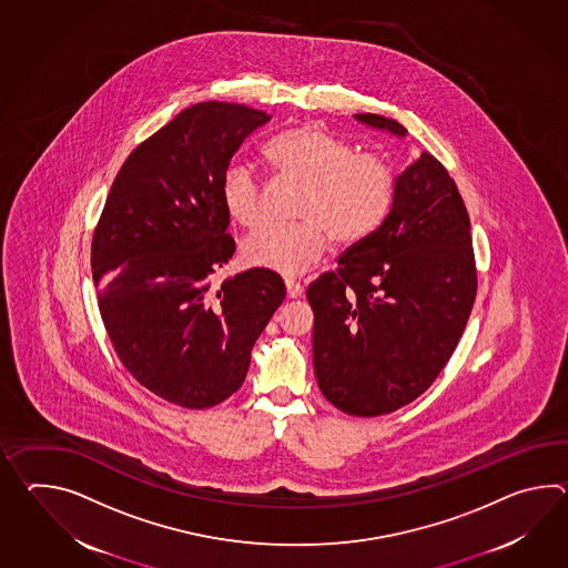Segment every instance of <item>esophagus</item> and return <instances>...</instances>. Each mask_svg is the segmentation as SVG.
Returning a JSON list of instances; mask_svg holds the SVG:
<instances>
[{
	"label": "esophagus",
	"instance_id": "34e87169",
	"mask_svg": "<svg viewBox=\"0 0 568 568\" xmlns=\"http://www.w3.org/2000/svg\"><path fill=\"white\" fill-rule=\"evenodd\" d=\"M285 287H287V297L290 300H297V297H302L303 295V287L297 283V281H285Z\"/></svg>",
	"mask_w": 568,
	"mask_h": 568
}]
</instances>
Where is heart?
I'll use <instances>...</instances> for the list:
<instances>
[{
	"instance_id": "obj_1",
	"label": "heart",
	"mask_w": 568,
	"mask_h": 568,
	"mask_svg": "<svg viewBox=\"0 0 568 568\" xmlns=\"http://www.w3.org/2000/svg\"><path fill=\"white\" fill-rule=\"evenodd\" d=\"M278 179L303 185L295 226H265L244 240L242 256L256 268L300 275L328 251L332 239L353 246L371 239L392 212L395 175L375 154H356L351 142L320 124L278 132L263 149ZM222 205L242 227L263 220V191L246 166L234 164L222 179Z\"/></svg>"
}]
</instances>
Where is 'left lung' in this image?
<instances>
[{
	"label": "left lung",
	"mask_w": 568,
	"mask_h": 568,
	"mask_svg": "<svg viewBox=\"0 0 568 568\" xmlns=\"http://www.w3.org/2000/svg\"><path fill=\"white\" fill-rule=\"evenodd\" d=\"M405 139L399 122L356 114ZM467 207L429 152L395 176L383 226L307 290L320 392L344 414L375 417L412 404L453 356L477 295Z\"/></svg>",
	"instance_id": "left-lung-1"
}]
</instances>
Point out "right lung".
<instances>
[{
	"mask_svg": "<svg viewBox=\"0 0 568 568\" xmlns=\"http://www.w3.org/2000/svg\"><path fill=\"white\" fill-rule=\"evenodd\" d=\"M271 115L202 101L130 152L91 244L101 320L132 377L164 402L205 409L244 383L256 338L285 300L277 273L214 285L234 254L222 179Z\"/></svg>",
	"mask_w": 568,
	"mask_h": 568,
	"instance_id": "1",
	"label": "right lung"
}]
</instances>
